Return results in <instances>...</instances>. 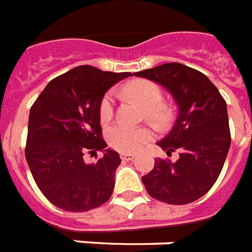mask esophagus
I'll use <instances>...</instances> for the list:
<instances>
[{"label": "esophagus", "instance_id": "obj_1", "mask_svg": "<svg viewBox=\"0 0 252 252\" xmlns=\"http://www.w3.org/2000/svg\"><path fill=\"white\" fill-rule=\"evenodd\" d=\"M121 158L124 161H131V159L135 158V156L131 155V153H121Z\"/></svg>", "mask_w": 252, "mask_h": 252}]
</instances>
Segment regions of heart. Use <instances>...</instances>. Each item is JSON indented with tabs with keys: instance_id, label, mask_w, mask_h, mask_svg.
Segmentation results:
<instances>
[{
	"instance_id": "1",
	"label": "heart",
	"mask_w": 252,
	"mask_h": 252,
	"mask_svg": "<svg viewBox=\"0 0 252 252\" xmlns=\"http://www.w3.org/2000/svg\"><path fill=\"white\" fill-rule=\"evenodd\" d=\"M128 96L144 108L145 118L152 124L162 126L171 118V107L162 101V90L155 82L148 80L132 81L126 86ZM114 93L109 91L103 96L99 105V118L101 124H108L113 118ZM153 138L148 127H127L114 125L107 131V140L112 148L125 153H134L143 149Z\"/></svg>"
}]
</instances>
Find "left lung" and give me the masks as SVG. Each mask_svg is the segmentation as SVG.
<instances>
[{
	"label": "left lung",
	"instance_id": "1",
	"mask_svg": "<svg viewBox=\"0 0 252 252\" xmlns=\"http://www.w3.org/2000/svg\"><path fill=\"white\" fill-rule=\"evenodd\" d=\"M134 76L162 85L179 108L166 138L157 143L167 155L180 149L176 162L155 159L141 178L153 198L170 205H187L209 192L219 178L230 147L226 103L215 85L199 70L167 63Z\"/></svg>",
	"mask_w": 252,
	"mask_h": 252
}]
</instances>
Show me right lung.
Instances as JSON below:
<instances>
[{
	"instance_id": "right-lung-1",
	"label": "right lung",
	"mask_w": 252,
	"mask_h": 252,
	"mask_svg": "<svg viewBox=\"0 0 252 252\" xmlns=\"http://www.w3.org/2000/svg\"><path fill=\"white\" fill-rule=\"evenodd\" d=\"M130 76L76 66L50 81L31 108L26 158L39 190L56 207L84 213L111 198L121 158L107 149L99 105L114 84ZM86 150L104 156L86 164Z\"/></svg>"
}]
</instances>
